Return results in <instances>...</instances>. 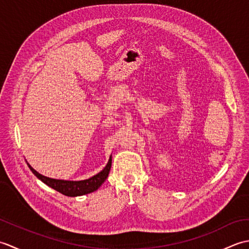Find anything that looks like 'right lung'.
I'll return each mask as SVG.
<instances>
[{"label":"right lung","instance_id":"obj_1","mask_svg":"<svg viewBox=\"0 0 249 249\" xmlns=\"http://www.w3.org/2000/svg\"><path fill=\"white\" fill-rule=\"evenodd\" d=\"M111 163H112V158L110 156L108 163L102 171L97 173L96 176H94L88 179H83V181H64V179L47 178L43 176V174H40L36 170H34L29 163L28 166L30 168V170L33 172L41 182L48 185L49 187L53 188L56 192H59L63 195L68 196V197H77V196H83L89 193H93L102 186V184L106 181V178L109 176Z\"/></svg>","mask_w":249,"mask_h":249}]
</instances>
